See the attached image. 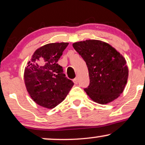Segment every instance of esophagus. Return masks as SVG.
<instances>
[{
    "mask_svg": "<svg viewBox=\"0 0 145 145\" xmlns=\"http://www.w3.org/2000/svg\"><path fill=\"white\" fill-rule=\"evenodd\" d=\"M73 81H74V83L75 84H77L78 83V78L76 77L75 78H74V80H73Z\"/></svg>",
    "mask_w": 145,
    "mask_h": 145,
    "instance_id": "1",
    "label": "esophagus"
}]
</instances>
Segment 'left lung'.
Masks as SVG:
<instances>
[{
	"label": "left lung",
	"mask_w": 145,
	"mask_h": 145,
	"mask_svg": "<svg viewBox=\"0 0 145 145\" xmlns=\"http://www.w3.org/2000/svg\"><path fill=\"white\" fill-rule=\"evenodd\" d=\"M88 68L90 83L84 90L100 104L114 101L122 93L128 77L126 61L108 43L89 40L72 44Z\"/></svg>",
	"instance_id": "1"
}]
</instances>
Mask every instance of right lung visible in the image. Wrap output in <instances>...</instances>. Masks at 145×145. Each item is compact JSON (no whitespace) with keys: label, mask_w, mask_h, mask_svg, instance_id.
Segmentation results:
<instances>
[{"label":"right lung","mask_w":145,"mask_h":145,"mask_svg":"<svg viewBox=\"0 0 145 145\" xmlns=\"http://www.w3.org/2000/svg\"><path fill=\"white\" fill-rule=\"evenodd\" d=\"M69 43H52L36 50L25 69L27 91L37 104L52 109L67 96L74 83L57 63Z\"/></svg>","instance_id":"1"}]
</instances>
